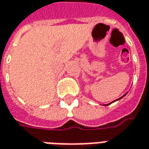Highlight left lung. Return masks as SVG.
Segmentation results:
<instances>
[{
    "mask_svg": "<svg viewBox=\"0 0 149 149\" xmlns=\"http://www.w3.org/2000/svg\"><path fill=\"white\" fill-rule=\"evenodd\" d=\"M127 93H125V94H124V95H123V96H122V97H119V98H118V99H116V100H115V101H117V100H119V99H121L122 97H123L125 96V95H126V94H127ZM110 104H111V103L107 104V105H110ZM107 105H106V106H107Z\"/></svg>",
    "mask_w": 149,
    "mask_h": 149,
    "instance_id": "8db88e82",
    "label": "left lung"
}]
</instances>
